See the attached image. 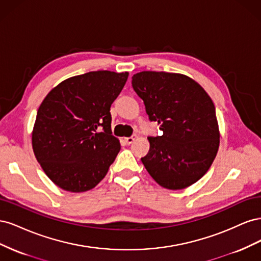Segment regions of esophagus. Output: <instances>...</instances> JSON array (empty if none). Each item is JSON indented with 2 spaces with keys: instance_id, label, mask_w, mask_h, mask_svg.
I'll return each mask as SVG.
<instances>
[{
  "instance_id": "1",
  "label": "esophagus",
  "mask_w": 261,
  "mask_h": 261,
  "mask_svg": "<svg viewBox=\"0 0 261 261\" xmlns=\"http://www.w3.org/2000/svg\"><path fill=\"white\" fill-rule=\"evenodd\" d=\"M135 139H136V135H133V136H130V137L125 138V143L127 144V145H130V144L134 143V141H135Z\"/></svg>"
}]
</instances>
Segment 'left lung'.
<instances>
[{
  "label": "left lung",
  "mask_w": 261,
  "mask_h": 261,
  "mask_svg": "<svg viewBox=\"0 0 261 261\" xmlns=\"http://www.w3.org/2000/svg\"><path fill=\"white\" fill-rule=\"evenodd\" d=\"M133 89L144 101L150 122L161 136H149L141 158L146 170L164 188L183 189L206 174L219 148L216 108L192 78L165 72H141L132 77Z\"/></svg>",
  "instance_id": "obj_1"
}]
</instances>
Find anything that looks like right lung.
Instances as JSON below:
<instances>
[{"label":"right lung","mask_w":261,"mask_h":261,"mask_svg":"<svg viewBox=\"0 0 261 261\" xmlns=\"http://www.w3.org/2000/svg\"><path fill=\"white\" fill-rule=\"evenodd\" d=\"M128 73L97 70L53 88L39 107L33 149L48 177L72 193L89 191L103 178L120 151L110 108Z\"/></svg>","instance_id":"obj_1"}]
</instances>
